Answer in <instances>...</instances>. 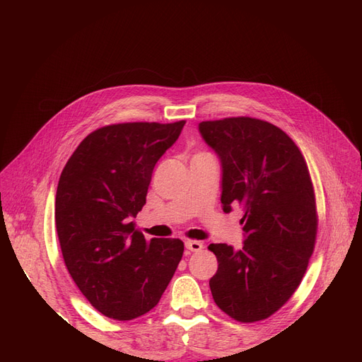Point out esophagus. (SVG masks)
I'll use <instances>...</instances> for the list:
<instances>
[{"label": "esophagus", "instance_id": "34e87169", "mask_svg": "<svg viewBox=\"0 0 362 362\" xmlns=\"http://www.w3.org/2000/svg\"><path fill=\"white\" fill-rule=\"evenodd\" d=\"M185 247L192 252H199V250H202L204 243L198 242V240H187V242H185Z\"/></svg>", "mask_w": 362, "mask_h": 362}]
</instances>
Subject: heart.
I'll use <instances>...</instances> for the list:
<instances>
[{
  "label": "heart",
  "mask_w": 362,
  "mask_h": 362,
  "mask_svg": "<svg viewBox=\"0 0 362 362\" xmlns=\"http://www.w3.org/2000/svg\"><path fill=\"white\" fill-rule=\"evenodd\" d=\"M206 156H211V154H210V152H206V151H201L194 157H206Z\"/></svg>",
  "instance_id": "b5f03b06"
}]
</instances>
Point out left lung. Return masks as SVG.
<instances>
[{"mask_svg":"<svg viewBox=\"0 0 362 362\" xmlns=\"http://www.w3.org/2000/svg\"><path fill=\"white\" fill-rule=\"evenodd\" d=\"M204 140L222 161V205L242 206L245 245L208 246L218 267L210 279L216 305L242 323L264 320L300 286L317 226L311 175L298 145L266 120H204Z\"/></svg>","mask_w":362,"mask_h":362,"instance_id":"left-lung-1","label":"left lung"}]
</instances>
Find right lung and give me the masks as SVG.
<instances>
[{"label": "right lung", "instance_id": "obj_1", "mask_svg": "<svg viewBox=\"0 0 362 362\" xmlns=\"http://www.w3.org/2000/svg\"><path fill=\"white\" fill-rule=\"evenodd\" d=\"M185 124L124 122L95 129L63 168L56 229L64 264L95 310L125 322L146 314L182 258L180 238L146 240L133 217L156 163Z\"/></svg>", "mask_w": 362, "mask_h": 362}]
</instances>
